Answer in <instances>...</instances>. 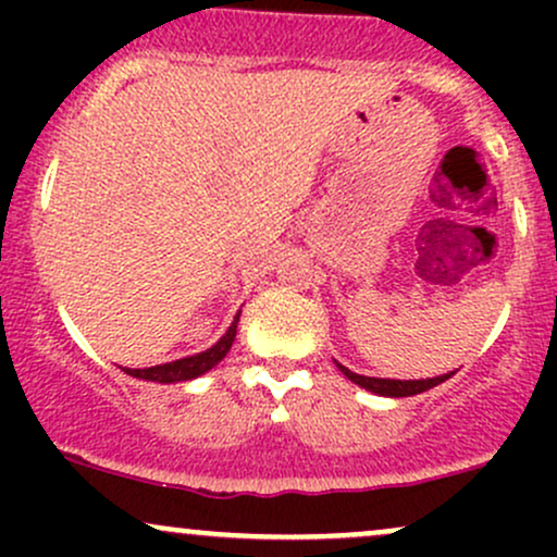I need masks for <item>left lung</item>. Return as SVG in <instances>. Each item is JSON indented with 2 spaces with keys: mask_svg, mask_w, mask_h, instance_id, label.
Here are the masks:
<instances>
[{
  "mask_svg": "<svg viewBox=\"0 0 557 557\" xmlns=\"http://www.w3.org/2000/svg\"><path fill=\"white\" fill-rule=\"evenodd\" d=\"M337 369H341V372L348 376L350 382H356L359 387L376 395H387V398H408V395H419L424 393V389L437 387L440 382L450 380V376L456 374V372L440 374V376H430V380H380V376H363V374L350 372V369L343 367V363H337Z\"/></svg>",
  "mask_w": 557,
  "mask_h": 557,
  "instance_id": "obj_1",
  "label": "left lung"
}]
</instances>
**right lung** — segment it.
I'll return each instance as SVG.
<instances>
[{"label":"right lung","instance_id":"1","mask_svg":"<svg viewBox=\"0 0 557 557\" xmlns=\"http://www.w3.org/2000/svg\"><path fill=\"white\" fill-rule=\"evenodd\" d=\"M238 319H240V311L235 314L233 324H230L225 335H222L220 341L212 345V348L203 350V354L188 356V359H177V361H170V363H159V367H149V369H123V372L136 376V380L164 382V385H172V382L196 380V376L207 374L209 369L216 367V363L225 359L227 350L233 348L235 332H238Z\"/></svg>","mask_w":557,"mask_h":557}]
</instances>
